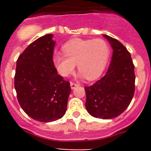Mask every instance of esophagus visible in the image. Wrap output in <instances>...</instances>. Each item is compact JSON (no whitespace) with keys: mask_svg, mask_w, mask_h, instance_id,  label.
I'll return each mask as SVG.
<instances>
[{"mask_svg":"<svg viewBox=\"0 0 151 151\" xmlns=\"http://www.w3.org/2000/svg\"><path fill=\"white\" fill-rule=\"evenodd\" d=\"M70 85H71V89H74V88H76V87L79 86V84H77V83H70Z\"/></svg>","mask_w":151,"mask_h":151,"instance_id":"34e87169","label":"esophagus"}]
</instances>
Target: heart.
<instances>
[{
  "instance_id": "b5f03b06",
  "label": "heart",
  "mask_w": 151,
  "mask_h": 151,
  "mask_svg": "<svg viewBox=\"0 0 151 151\" xmlns=\"http://www.w3.org/2000/svg\"><path fill=\"white\" fill-rule=\"evenodd\" d=\"M62 49L63 54L55 53L53 55L58 72L68 77L77 64L79 71L89 80L101 75L110 55L109 45L103 39H74L67 42Z\"/></svg>"
}]
</instances>
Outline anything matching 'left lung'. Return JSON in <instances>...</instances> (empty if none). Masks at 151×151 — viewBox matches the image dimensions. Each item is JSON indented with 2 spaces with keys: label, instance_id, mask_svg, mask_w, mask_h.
Wrapping results in <instances>:
<instances>
[{
  "label": "left lung",
  "instance_id": "1",
  "mask_svg": "<svg viewBox=\"0 0 151 151\" xmlns=\"http://www.w3.org/2000/svg\"><path fill=\"white\" fill-rule=\"evenodd\" d=\"M112 50L106 74L91 86H85V107L97 118L111 119L123 113L134 94V65L127 49L117 39L104 35Z\"/></svg>",
  "mask_w": 151,
  "mask_h": 151
}]
</instances>
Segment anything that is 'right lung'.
<instances>
[{
    "mask_svg": "<svg viewBox=\"0 0 151 151\" xmlns=\"http://www.w3.org/2000/svg\"><path fill=\"white\" fill-rule=\"evenodd\" d=\"M52 36L45 35L28 45L17 60L14 76L22 109L33 120L45 123L64 115L71 91L69 82L58 74L53 63Z\"/></svg>",
    "mask_w": 151,
    "mask_h": 151,
    "instance_id": "right-lung-1",
    "label": "right lung"
}]
</instances>
